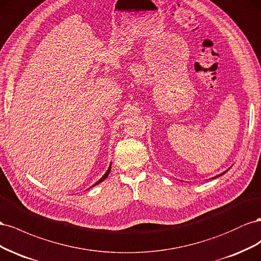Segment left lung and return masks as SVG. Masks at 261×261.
Segmentation results:
<instances>
[{
    "label": "left lung",
    "mask_w": 261,
    "mask_h": 261,
    "mask_svg": "<svg viewBox=\"0 0 261 261\" xmlns=\"http://www.w3.org/2000/svg\"><path fill=\"white\" fill-rule=\"evenodd\" d=\"M227 170H228V169H227ZM227 170H225L224 173H222V174H220V175H218V176H215V177H213V178H217V177H220V176H222V175H224V174L227 172Z\"/></svg>",
    "instance_id": "1"
}]
</instances>
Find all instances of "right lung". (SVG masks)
Instances as JSON below:
<instances>
[{
    "instance_id": "right-lung-1",
    "label": "right lung",
    "mask_w": 261,
    "mask_h": 261,
    "mask_svg": "<svg viewBox=\"0 0 261 261\" xmlns=\"http://www.w3.org/2000/svg\"><path fill=\"white\" fill-rule=\"evenodd\" d=\"M110 169H111V164H110V165H109V167H108V169H107V172H106L105 174H103V176L100 178V179H99L98 181H96V182L93 185V187H94V186H96V185H98V184L102 182L103 180L106 179V178H107V177H108V175H109V173H110ZM91 188H92V187H91Z\"/></svg>"
}]
</instances>
